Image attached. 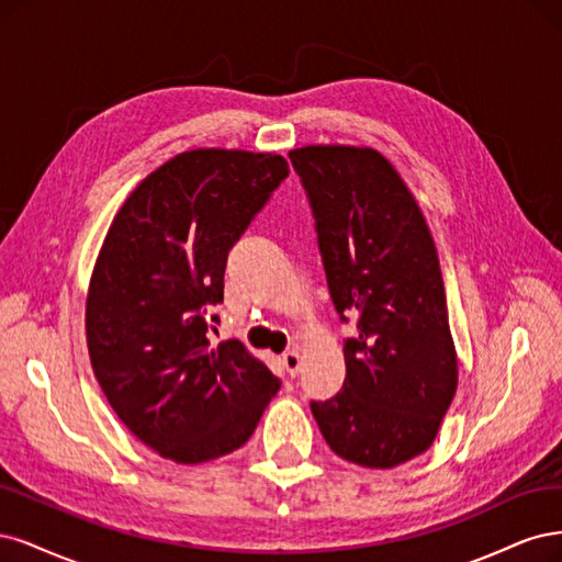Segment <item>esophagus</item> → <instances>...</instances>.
Here are the masks:
<instances>
[{"mask_svg": "<svg viewBox=\"0 0 562 562\" xmlns=\"http://www.w3.org/2000/svg\"><path fill=\"white\" fill-rule=\"evenodd\" d=\"M282 367L289 375H296L299 373V367H301V352L294 348V350H286L282 355Z\"/></svg>", "mask_w": 562, "mask_h": 562, "instance_id": "esophagus-1", "label": "esophagus"}]
</instances>
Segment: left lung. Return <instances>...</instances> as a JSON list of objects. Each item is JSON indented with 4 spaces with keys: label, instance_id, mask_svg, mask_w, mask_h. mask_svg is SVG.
Segmentation results:
<instances>
[{
    "label": "left lung",
    "instance_id": "left-lung-1",
    "mask_svg": "<svg viewBox=\"0 0 562 562\" xmlns=\"http://www.w3.org/2000/svg\"><path fill=\"white\" fill-rule=\"evenodd\" d=\"M289 158L311 198L336 311L357 317V336L342 346V390L311 408L338 458L392 469L434 443L458 390L437 247L404 177L378 149L305 144Z\"/></svg>",
    "mask_w": 562,
    "mask_h": 562
}]
</instances>
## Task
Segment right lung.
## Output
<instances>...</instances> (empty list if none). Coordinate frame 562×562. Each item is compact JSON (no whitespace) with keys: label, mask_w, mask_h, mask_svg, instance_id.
I'll use <instances>...</instances> for the list:
<instances>
[{"label":"right lung","mask_w":562,"mask_h":562,"mask_svg":"<svg viewBox=\"0 0 562 562\" xmlns=\"http://www.w3.org/2000/svg\"><path fill=\"white\" fill-rule=\"evenodd\" d=\"M286 175L273 151H182L142 179L104 235L86 296L90 367L160 458L228 456L280 390L240 340L212 346L205 307L224 299L228 249Z\"/></svg>","instance_id":"add662e5"}]
</instances>
